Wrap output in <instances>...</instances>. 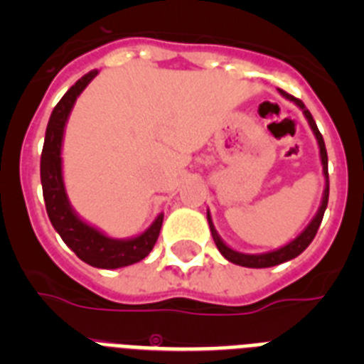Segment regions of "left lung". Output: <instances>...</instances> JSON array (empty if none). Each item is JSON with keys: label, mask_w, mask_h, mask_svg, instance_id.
Returning <instances> with one entry per match:
<instances>
[{"label": "left lung", "mask_w": 364, "mask_h": 364, "mask_svg": "<svg viewBox=\"0 0 364 364\" xmlns=\"http://www.w3.org/2000/svg\"><path fill=\"white\" fill-rule=\"evenodd\" d=\"M279 95L284 96V98L290 100V102H294V104L301 109L302 114H304V118L308 120L310 129L314 131V136H315V140H317V146H319L321 166H323V176H324L323 198H321V204H319V210H317V213L314 215V218L308 222V226L304 228V230H302L301 233L295 237V239H291L290 242H286L284 246L277 247V250H272V252H264V253H242V252H237V250H233L231 246H228V244L222 240L220 235H218V231L215 230L213 220H211V213H210V210H208V222H210V230H211V235H213L215 244H217V247H218V252L222 253V257H224L226 260H230V262H233V264L244 266V268H272V266L282 264V262H286V260H291V259H295V257L301 255V253L304 252L308 246H310L311 240H314L315 233H317V230H319V226H321V222H323L324 211H326V205H328L330 182H328V154H326V147H324L323 134L319 133V129H317V124H315V120L311 118L310 111L304 107V104H302L301 100H297L295 96L288 95V92H284L282 89H279Z\"/></svg>", "instance_id": "1"}]
</instances>
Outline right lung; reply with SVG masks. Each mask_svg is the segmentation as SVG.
Returning a JSON list of instances; mask_svg holds the SVG:
<instances>
[{"label": "right lung", "instance_id": "obj_1", "mask_svg": "<svg viewBox=\"0 0 364 364\" xmlns=\"http://www.w3.org/2000/svg\"><path fill=\"white\" fill-rule=\"evenodd\" d=\"M98 70H91L78 80L58 102L45 131L43 151H41V188H43L45 208L47 215L63 242L73 250L83 262L102 269H117L131 266L146 259L159 239L164 213L151 222V226L142 233L129 239H114L104 231L83 220L70 205L63 182V134L69 114L73 111L76 98L83 92L89 83L96 78Z\"/></svg>", "mask_w": 364, "mask_h": 364}]
</instances>
